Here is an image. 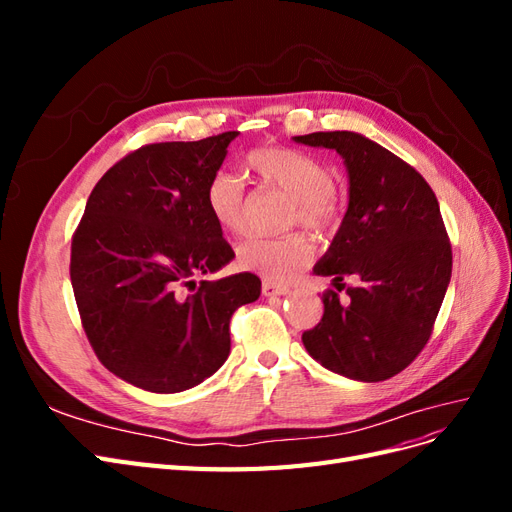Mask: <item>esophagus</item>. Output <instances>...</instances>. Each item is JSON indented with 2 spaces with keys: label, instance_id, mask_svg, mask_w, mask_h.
<instances>
[{
  "label": "esophagus",
  "instance_id": "34e87169",
  "mask_svg": "<svg viewBox=\"0 0 512 512\" xmlns=\"http://www.w3.org/2000/svg\"><path fill=\"white\" fill-rule=\"evenodd\" d=\"M288 290L290 288L284 286V284H275V282H269V280L262 282V294H265V297H282V294H286Z\"/></svg>",
  "mask_w": 512,
  "mask_h": 512
}]
</instances>
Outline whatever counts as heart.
I'll list each match as a JSON object with an SVG mask.
<instances>
[{
	"label": "heart",
	"mask_w": 512,
	"mask_h": 512,
	"mask_svg": "<svg viewBox=\"0 0 512 512\" xmlns=\"http://www.w3.org/2000/svg\"><path fill=\"white\" fill-rule=\"evenodd\" d=\"M247 168L271 188L294 200L290 220L327 235L339 220L342 207L335 196V173L312 153L290 147H260L247 153ZM205 203L222 230L237 235L247 224V196L243 181L220 170L209 179ZM314 247L309 237L292 235L286 239L247 237L237 245V267L265 280L282 282L309 265Z\"/></svg>",
	"instance_id": "b5f03b06"
}]
</instances>
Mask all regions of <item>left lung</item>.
Masks as SVG:
<instances>
[{
	"label": "left lung",
	"mask_w": 512,
	"mask_h": 512,
	"mask_svg": "<svg viewBox=\"0 0 512 512\" xmlns=\"http://www.w3.org/2000/svg\"><path fill=\"white\" fill-rule=\"evenodd\" d=\"M309 147L335 149L350 177L344 222L316 275L337 282L352 275L359 286L322 294L324 314L303 333V346L339 376L389 380L429 342L451 282L453 250L438 198L421 173L389 149L356 132L294 136Z\"/></svg>",
	"instance_id": "obj_1"
}]
</instances>
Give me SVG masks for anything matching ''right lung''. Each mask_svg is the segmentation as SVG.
Instances as JSON below:
<instances>
[{
    "mask_svg": "<svg viewBox=\"0 0 512 512\" xmlns=\"http://www.w3.org/2000/svg\"><path fill=\"white\" fill-rule=\"evenodd\" d=\"M237 134L128 153L96 183L72 235L85 335L100 363L138 389L179 393L213 376L230 354L232 314L260 297L254 273L192 280L235 258L205 192Z\"/></svg>",
    "mask_w": 512,
    "mask_h": 512,
    "instance_id": "obj_1",
    "label": "right lung"
}]
</instances>
